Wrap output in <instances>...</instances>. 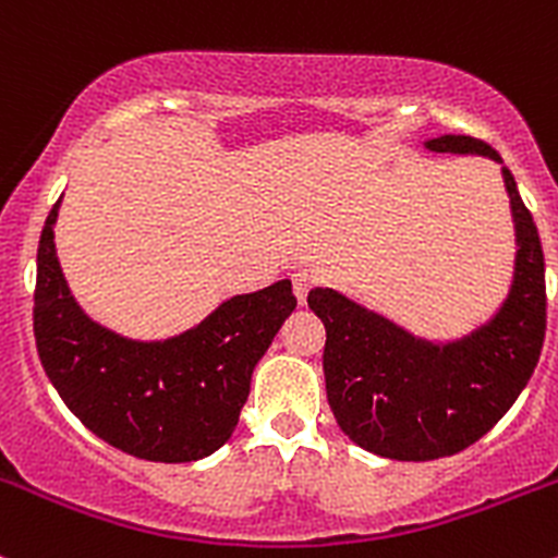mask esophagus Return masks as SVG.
Segmentation results:
<instances>
[{
	"instance_id": "obj_1",
	"label": "esophagus",
	"mask_w": 558,
	"mask_h": 558,
	"mask_svg": "<svg viewBox=\"0 0 558 558\" xmlns=\"http://www.w3.org/2000/svg\"><path fill=\"white\" fill-rule=\"evenodd\" d=\"M291 283H294V294L296 300H300V305H305L307 291H311V286L315 283V275L311 269H296V272H291Z\"/></svg>"
}]
</instances>
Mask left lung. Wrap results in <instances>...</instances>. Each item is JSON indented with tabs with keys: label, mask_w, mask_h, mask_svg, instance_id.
I'll use <instances>...</instances> for the list:
<instances>
[{
	"label": "left lung",
	"mask_w": 558,
	"mask_h": 558,
	"mask_svg": "<svg viewBox=\"0 0 558 558\" xmlns=\"http://www.w3.org/2000/svg\"><path fill=\"white\" fill-rule=\"evenodd\" d=\"M424 145L502 167L515 258L497 311L464 335L424 337L337 289L307 294L326 326V399L337 424L359 448L397 461L442 459L481 440L526 388L545 337L543 245L515 178L475 137L440 134Z\"/></svg>",
	"instance_id": "obj_1"
}]
</instances>
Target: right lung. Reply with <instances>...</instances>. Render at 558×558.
<instances>
[{
  "instance_id": "1",
  "label": "right lung",
  "mask_w": 558,
  "mask_h": 558,
  "mask_svg": "<svg viewBox=\"0 0 558 558\" xmlns=\"http://www.w3.org/2000/svg\"><path fill=\"white\" fill-rule=\"evenodd\" d=\"M48 213L37 247L35 337L45 375L86 429L145 461L216 453L240 421L251 375L294 313L291 280L227 296L199 324L137 340L99 324L72 296Z\"/></svg>"
}]
</instances>
